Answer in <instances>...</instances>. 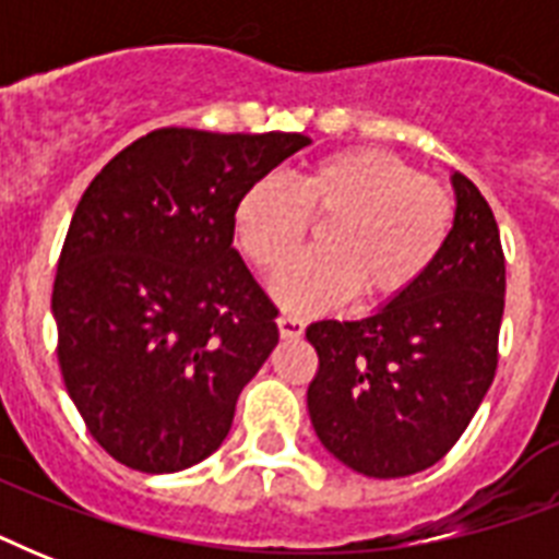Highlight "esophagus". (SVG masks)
I'll return each mask as SVG.
<instances>
[{"instance_id": "esophagus-1", "label": "esophagus", "mask_w": 559, "mask_h": 559, "mask_svg": "<svg viewBox=\"0 0 559 559\" xmlns=\"http://www.w3.org/2000/svg\"><path fill=\"white\" fill-rule=\"evenodd\" d=\"M278 333L284 340H298L305 333V322L296 316H278Z\"/></svg>"}]
</instances>
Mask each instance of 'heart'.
I'll return each mask as SVG.
<instances>
[{"label": "heart", "instance_id": "b5f03b06", "mask_svg": "<svg viewBox=\"0 0 559 559\" xmlns=\"http://www.w3.org/2000/svg\"><path fill=\"white\" fill-rule=\"evenodd\" d=\"M310 218L325 221L320 249L272 287L296 313L342 305L354 293L362 301L403 296L443 252L455 209L447 188L406 159L357 147L324 156L289 182H252L235 202V243L261 275H275L300 248Z\"/></svg>", "mask_w": 559, "mask_h": 559}]
</instances>
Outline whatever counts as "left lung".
I'll use <instances>...</instances> for the list:
<instances>
[{
    "label": "left lung",
    "mask_w": 559,
    "mask_h": 559,
    "mask_svg": "<svg viewBox=\"0 0 559 559\" xmlns=\"http://www.w3.org/2000/svg\"><path fill=\"white\" fill-rule=\"evenodd\" d=\"M455 219L432 270L359 322L307 328L319 354L307 408L342 464L371 478L432 467L481 406L499 362L504 252L487 200L452 174Z\"/></svg>",
    "instance_id": "left-lung-1"
}]
</instances>
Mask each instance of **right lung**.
I'll return each instance as SVG.
<instances>
[{
    "mask_svg": "<svg viewBox=\"0 0 559 559\" xmlns=\"http://www.w3.org/2000/svg\"><path fill=\"white\" fill-rule=\"evenodd\" d=\"M301 133L162 127L83 191L57 261V362L92 438L124 467L177 473L226 441L278 345L275 305L231 246L246 188Z\"/></svg>",
    "mask_w": 559,
    "mask_h": 559,
    "instance_id": "add662e5",
    "label": "right lung"
}]
</instances>
